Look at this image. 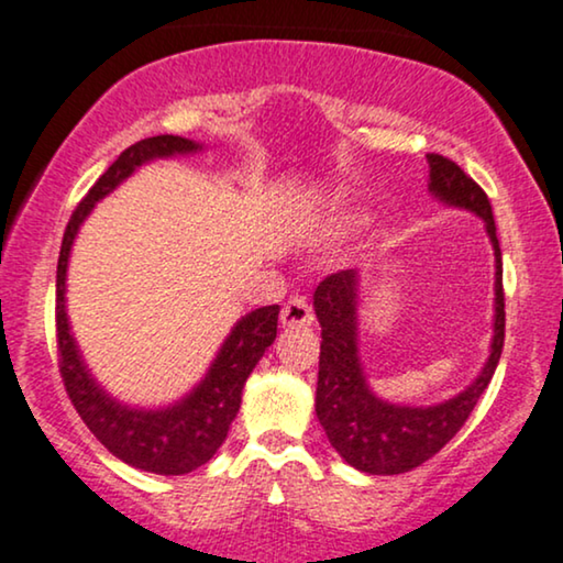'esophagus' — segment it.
I'll use <instances>...</instances> for the list:
<instances>
[{
  "instance_id": "34e87169",
  "label": "esophagus",
  "mask_w": 563,
  "mask_h": 563,
  "mask_svg": "<svg viewBox=\"0 0 563 563\" xmlns=\"http://www.w3.org/2000/svg\"><path fill=\"white\" fill-rule=\"evenodd\" d=\"M316 320L312 305L305 297H289L282 308V323L284 325H308Z\"/></svg>"
}]
</instances>
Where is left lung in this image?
Returning <instances> with one entry per match:
<instances>
[{"mask_svg": "<svg viewBox=\"0 0 563 563\" xmlns=\"http://www.w3.org/2000/svg\"><path fill=\"white\" fill-rule=\"evenodd\" d=\"M429 188L452 207L484 217L496 251V323L494 344L484 372L468 390L432 408L390 406L372 396L356 360V274L352 268L325 276L316 289V316L320 320V367L316 413L328 442L349 465L372 476H396L419 468L434 457L460 427L468 421L478 398L492 383L505 349V287H501V251L496 240L492 201L463 167L450 157L429 152Z\"/></svg>", "mask_w": 563, "mask_h": 563, "instance_id": "1", "label": "left lung"}]
</instances>
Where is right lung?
Returning <instances> with one entry per match:
<instances>
[{"label":"right lung","mask_w":563,"mask_h":563,"mask_svg":"<svg viewBox=\"0 0 563 563\" xmlns=\"http://www.w3.org/2000/svg\"><path fill=\"white\" fill-rule=\"evenodd\" d=\"M199 144L184 136H150L131 144L119 159L95 180L77 209L71 211L62 240L56 266V349L58 372L71 406L82 416L87 429L113 452L123 463L134 468L159 473V476H184L209 463L211 455L224 442L232 419L238 416L243 385L255 364L276 339V320L279 305L258 308L240 320L222 352L211 364L209 375L186 400L165 411H134L119 406L95 385L79 360L75 339L69 333L67 312H64V279H67V258L75 243V235L82 219L90 214L95 201L111 194L123 178L134 173V167L152 157H167L175 152H194Z\"/></svg>","instance_id":"1"}]
</instances>
